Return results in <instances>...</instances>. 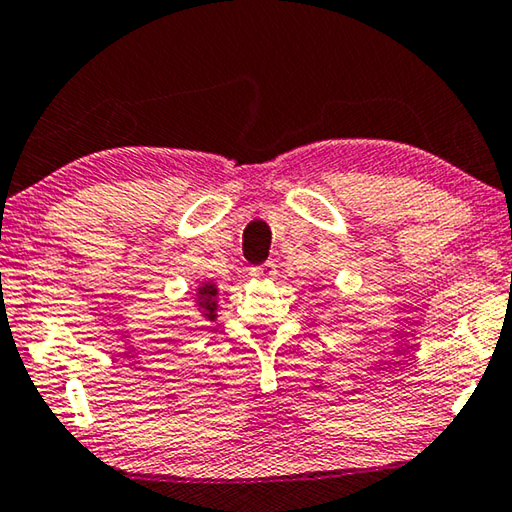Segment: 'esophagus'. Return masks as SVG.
Listing matches in <instances>:
<instances>
[{"label":"esophagus","mask_w":512,"mask_h":512,"mask_svg":"<svg viewBox=\"0 0 512 512\" xmlns=\"http://www.w3.org/2000/svg\"><path fill=\"white\" fill-rule=\"evenodd\" d=\"M249 274H251V276H256V279H274V274H276V265H274L272 261H267V263H263V265L251 267Z\"/></svg>","instance_id":"34e87169"}]
</instances>
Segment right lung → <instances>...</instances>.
<instances>
[{
	"mask_svg": "<svg viewBox=\"0 0 512 512\" xmlns=\"http://www.w3.org/2000/svg\"><path fill=\"white\" fill-rule=\"evenodd\" d=\"M197 308L204 320L215 322L217 317V288L215 283H201L197 288Z\"/></svg>",
	"mask_w": 512,
	"mask_h": 512,
	"instance_id": "add662e5",
	"label": "right lung"
}]
</instances>
